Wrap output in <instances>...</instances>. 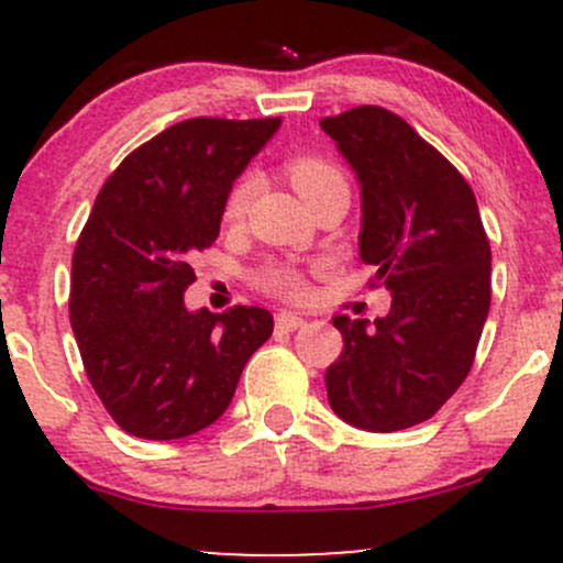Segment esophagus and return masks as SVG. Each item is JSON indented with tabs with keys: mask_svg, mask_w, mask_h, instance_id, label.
I'll list each match as a JSON object with an SVG mask.
<instances>
[{
	"mask_svg": "<svg viewBox=\"0 0 563 563\" xmlns=\"http://www.w3.org/2000/svg\"><path fill=\"white\" fill-rule=\"evenodd\" d=\"M275 325L280 328V331H299V328L307 325V320L299 318V314L277 312V314H275Z\"/></svg>",
	"mask_w": 563,
	"mask_h": 563,
	"instance_id": "34e87169",
	"label": "esophagus"
}]
</instances>
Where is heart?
I'll use <instances>...</instances> for the list:
<instances>
[{"label": "heart", "mask_w": 563, "mask_h": 563, "mask_svg": "<svg viewBox=\"0 0 563 563\" xmlns=\"http://www.w3.org/2000/svg\"><path fill=\"white\" fill-rule=\"evenodd\" d=\"M286 174L307 203H314V200L328 196V192H349L344 172H341L333 161L318 156V153H294V156L286 161ZM254 196L256 177L251 172H245L235 179L228 198H224V219H228V222L243 219L249 214ZM256 286L267 290V294L277 296V299H303L309 290V283L301 269H296L294 264L280 262L264 264L260 273H256Z\"/></svg>", "instance_id": "b5f03b06"}]
</instances>
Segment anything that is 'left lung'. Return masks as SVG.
I'll return each instance as SVG.
<instances>
[{"label":"left lung","mask_w":563,"mask_h":563,"mask_svg":"<svg viewBox=\"0 0 563 563\" xmlns=\"http://www.w3.org/2000/svg\"><path fill=\"white\" fill-rule=\"evenodd\" d=\"M363 187L360 260L391 290L373 325L335 314L344 335L328 367L335 416L367 431L429 421L468 376L489 312V251L463 174L397 113L360 106L320 121Z\"/></svg>","instance_id":"left-lung-1"}]
</instances>
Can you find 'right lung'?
I'll use <instances>...</instances> for the list:
<instances>
[{"mask_svg":"<svg viewBox=\"0 0 563 563\" xmlns=\"http://www.w3.org/2000/svg\"><path fill=\"white\" fill-rule=\"evenodd\" d=\"M280 119L179 121L121 161L70 262L68 314L89 384L126 434L183 439L228 410L273 335L262 307L187 312L190 260L219 235L235 177Z\"/></svg>","mask_w":563,"mask_h":563,"instance_id":"1","label":"right lung"}]
</instances>
